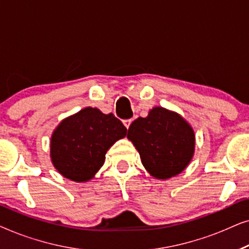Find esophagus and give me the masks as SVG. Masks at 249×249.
<instances>
[{"label": "esophagus", "mask_w": 249, "mask_h": 249, "mask_svg": "<svg viewBox=\"0 0 249 249\" xmlns=\"http://www.w3.org/2000/svg\"><path fill=\"white\" fill-rule=\"evenodd\" d=\"M131 122H132V119H127V120H124V127L128 129L129 127H130Z\"/></svg>", "instance_id": "obj_1"}]
</instances>
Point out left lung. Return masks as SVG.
I'll use <instances>...</instances> for the list:
<instances>
[{
  "label": "left lung",
  "mask_w": 249,
  "mask_h": 249,
  "mask_svg": "<svg viewBox=\"0 0 249 249\" xmlns=\"http://www.w3.org/2000/svg\"><path fill=\"white\" fill-rule=\"evenodd\" d=\"M142 163L153 177L169 179L185 170L194 154L193 128L175 112L154 107L146 118H138L128 129Z\"/></svg>",
  "instance_id": "left-lung-1"
}]
</instances>
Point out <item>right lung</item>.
Masks as SVG:
<instances>
[{"instance_id":"1","label":"right lung","mask_w":249,"mask_h":249,"mask_svg":"<svg viewBox=\"0 0 249 249\" xmlns=\"http://www.w3.org/2000/svg\"><path fill=\"white\" fill-rule=\"evenodd\" d=\"M127 135L113 114L86 107L61 122L51 139V158L57 171L73 181L91 179L104 164L107 149Z\"/></svg>"}]
</instances>
